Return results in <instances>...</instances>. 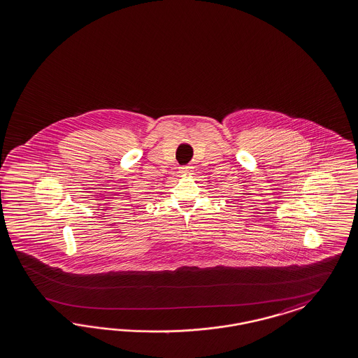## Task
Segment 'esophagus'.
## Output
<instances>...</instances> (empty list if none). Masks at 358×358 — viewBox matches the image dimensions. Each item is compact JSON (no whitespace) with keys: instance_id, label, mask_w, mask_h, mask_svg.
I'll list each match as a JSON object with an SVG mask.
<instances>
[{"instance_id":"1","label":"esophagus","mask_w":358,"mask_h":358,"mask_svg":"<svg viewBox=\"0 0 358 358\" xmlns=\"http://www.w3.org/2000/svg\"><path fill=\"white\" fill-rule=\"evenodd\" d=\"M192 173V167H191V166H183V167H180V173L188 175V173Z\"/></svg>"}]
</instances>
